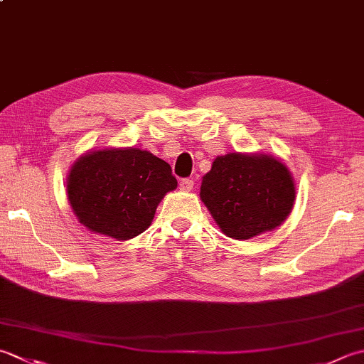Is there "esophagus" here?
Returning <instances> with one entry per match:
<instances>
[{
    "instance_id": "esophagus-1",
    "label": "esophagus",
    "mask_w": 364,
    "mask_h": 364,
    "mask_svg": "<svg viewBox=\"0 0 364 364\" xmlns=\"http://www.w3.org/2000/svg\"><path fill=\"white\" fill-rule=\"evenodd\" d=\"M194 188V180H191V178H184V180L180 181V189L184 192H189Z\"/></svg>"
}]
</instances>
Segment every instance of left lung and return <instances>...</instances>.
Wrapping results in <instances>:
<instances>
[{
    "label": "left lung",
    "instance_id": "left-lung-1",
    "mask_svg": "<svg viewBox=\"0 0 364 364\" xmlns=\"http://www.w3.org/2000/svg\"><path fill=\"white\" fill-rule=\"evenodd\" d=\"M296 197L294 175L265 153H227L202 178L200 198L224 235L251 240L279 227Z\"/></svg>",
    "mask_w": 364,
    "mask_h": 364
}]
</instances>
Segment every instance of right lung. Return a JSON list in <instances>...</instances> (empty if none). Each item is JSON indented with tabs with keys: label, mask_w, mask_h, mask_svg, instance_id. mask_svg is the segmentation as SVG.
Returning a JSON list of instances; mask_svg holds the SVG:
<instances>
[{
	"label": "right lung",
	"mask_w": 364,
	"mask_h": 364,
	"mask_svg": "<svg viewBox=\"0 0 364 364\" xmlns=\"http://www.w3.org/2000/svg\"><path fill=\"white\" fill-rule=\"evenodd\" d=\"M176 186L168 164L146 149L102 148L73 164L66 194L90 232L126 241L151 225L159 202Z\"/></svg>",
	"instance_id": "add662e5"
}]
</instances>
